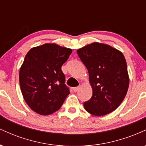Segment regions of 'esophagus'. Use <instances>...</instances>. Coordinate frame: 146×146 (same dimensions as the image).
<instances>
[{"mask_svg": "<svg viewBox=\"0 0 146 146\" xmlns=\"http://www.w3.org/2000/svg\"><path fill=\"white\" fill-rule=\"evenodd\" d=\"M80 86H77V87H75V88H73V91H74L75 93H76V92H77V91H78L79 89H80Z\"/></svg>", "mask_w": 146, "mask_h": 146, "instance_id": "esophagus-1", "label": "esophagus"}]
</instances>
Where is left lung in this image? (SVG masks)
Listing matches in <instances>:
<instances>
[{
	"instance_id": "left-lung-1",
	"label": "left lung",
	"mask_w": 146,
	"mask_h": 146,
	"mask_svg": "<svg viewBox=\"0 0 146 146\" xmlns=\"http://www.w3.org/2000/svg\"><path fill=\"white\" fill-rule=\"evenodd\" d=\"M79 58L89 73L93 95L84 103L85 110L102 116L115 110L129 86L127 64L123 53L108 44L93 42L79 48Z\"/></svg>"
}]
</instances>
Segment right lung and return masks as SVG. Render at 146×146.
Here are the masks:
<instances>
[{
	"label": "right lung",
	"mask_w": 146,
	"mask_h": 146,
	"mask_svg": "<svg viewBox=\"0 0 146 146\" xmlns=\"http://www.w3.org/2000/svg\"><path fill=\"white\" fill-rule=\"evenodd\" d=\"M71 53V48L46 43L27 53L20 69V86L24 100L34 112L53 113L70 93L61 67Z\"/></svg>",
	"instance_id": "1"
}]
</instances>
